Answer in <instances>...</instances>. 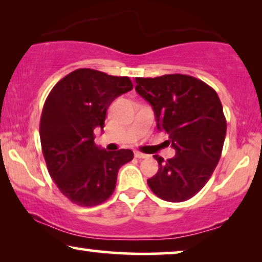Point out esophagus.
Segmentation results:
<instances>
[{
	"mask_svg": "<svg viewBox=\"0 0 262 262\" xmlns=\"http://www.w3.org/2000/svg\"><path fill=\"white\" fill-rule=\"evenodd\" d=\"M135 157H137V159H146L148 155H145V154H143L141 151H135Z\"/></svg>",
	"mask_w": 262,
	"mask_h": 262,
	"instance_id": "obj_1",
	"label": "esophagus"
}]
</instances>
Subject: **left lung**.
Instances as JSON below:
<instances>
[{"instance_id":"1","label":"left lung","mask_w":262,"mask_h":262,"mask_svg":"<svg viewBox=\"0 0 262 262\" xmlns=\"http://www.w3.org/2000/svg\"><path fill=\"white\" fill-rule=\"evenodd\" d=\"M136 91L152 106L157 128L168 135L173 159L159 162L148 180L154 194L171 203L191 199L212 175L221 159L227 120L217 93L198 78L182 74L136 77Z\"/></svg>"}]
</instances>
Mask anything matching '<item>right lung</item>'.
<instances>
[{"instance_id":"right-lung-1","label":"right lung","mask_w":262,"mask_h":262,"mask_svg":"<svg viewBox=\"0 0 262 262\" xmlns=\"http://www.w3.org/2000/svg\"><path fill=\"white\" fill-rule=\"evenodd\" d=\"M134 88L126 76L77 69L58 81L42 107L41 150L50 177L71 203L96 206L112 195L130 149L106 151L94 143V128H103L106 112L118 96Z\"/></svg>"}]
</instances>
